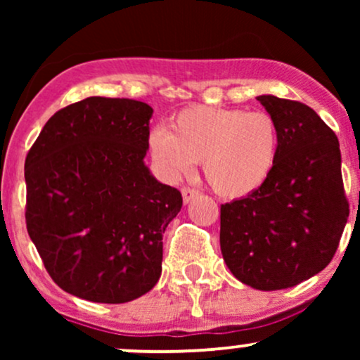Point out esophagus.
Masks as SVG:
<instances>
[{
  "instance_id": "obj_1",
  "label": "esophagus",
  "mask_w": 360,
  "mask_h": 360,
  "mask_svg": "<svg viewBox=\"0 0 360 360\" xmlns=\"http://www.w3.org/2000/svg\"><path fill=\"white\" fill-rule=\"evenodd\" d=\"M181 193H183V201L186 205L189 203V201H193L194 198L198 196V194H200V191H198V189H193V188H183L181 189Z\"/></svg>"
}]
</instances>
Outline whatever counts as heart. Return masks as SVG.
<instances>
[{"mask_svg":"<svg viewBox=\"0 0 360 360\" xmlns=\"http://www.w3.org/2000/svg\"><path fill=\"white\" fill-rule=\"evenodd\" d=\"M279 127L267 111L189 106L171 130L152 128L147 148L167 179H181L201 160L206 183L221 198L237 200L262 188L279 155Z\"/></svg>","mask_w":360,"mask_h":360,"instance_id":"b5f03b06","label":"heart"}]
</instances>
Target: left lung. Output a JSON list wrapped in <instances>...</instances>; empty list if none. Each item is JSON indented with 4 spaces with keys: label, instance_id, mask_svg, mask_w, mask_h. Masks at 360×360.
Instances as JSON below:
<instances>
[{
    "label": "left lung",
    "instance_id": "left-lung-1",
    "mask_svg": "<svg viewBox=\"0 0 360 360\" xmlns=\"http://www.w3.org/2000/svg\"><path fill=\"white\" fill-rule=\"evenodd\" d=\"M279 127L274 171L262 188L221 205L220 247L232 274L260 291L292 288L323 271L349 218L333 130L300 101L262 94Z\"/></svg>",
    "mask_w": 360,
    "mask_h": 360
}]
</instances>
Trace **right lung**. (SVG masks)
<instances>
[{
    "label": "right lung",
    "mask_w": 360,
    "mask_h": 360,
    "mask_svg": "<svg viewBox=\"0 0 360 360\" xmlns=\"http://www.w3.org/2000/svg\"><path fill=\"white\" fill-rule=\"evenodd\" d=\"M154 110L91 96L51 117L25 160V220L53 283L94 303L155 286L162 235L183 206L143 162Z\"/></svg>",
    "instance_id": "add662e5"
}]
</instances>
